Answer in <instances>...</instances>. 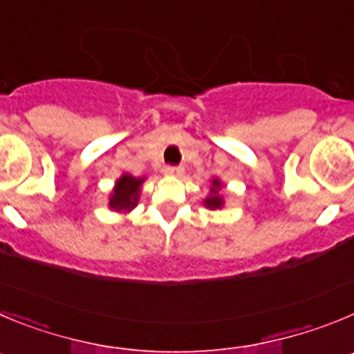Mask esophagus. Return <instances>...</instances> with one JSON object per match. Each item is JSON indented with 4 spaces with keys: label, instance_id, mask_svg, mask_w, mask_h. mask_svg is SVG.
<instances>
[{
    "label": "esophagus",
    "instance_id": "esophagus-1",
    "mask_svg": "<svg viewBox=\"0 0 354 354\" xmlns=\"http://www.w3.org/2000/svg\"><path fill=\"white\" fill-rule=\"evenodd\" d=\"M165 174H167V175H180V174H183V167H177V165H168V167H165Z\"/></svg>",
    "mask_w": 354,
    "mask_h": 354
}]
</instances>
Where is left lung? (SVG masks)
<instances>
[{
    "label": "left lung",
    "mask_w": 354,
    "mask_h": 354,
    "mask_svg": "<svg viewBox=\"0 0 354 354\" xmlns=\"http://www.w3.org/2000/svg\"><path fill=\"white\" fill-rule=\"evenodd\" d=\"M205 205L210 207V209H219L223 205V198L219 196V183L214 180L212 189H210V196L205 200Z\"/></svg>",
    "instance_id": "8db88e82"
}]
</instances>
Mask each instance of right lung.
Returning <instances> with one entry per match:
<instances>
[{
	"instance_id": "1",
	"label": "right lung",
	"mask_w": 354,
	"mask_h": 354,
	"mask_svg": "<svg viewBox=\"0 0 354 354\" xmlns=\"http://www.w3.org/2000/svg\"><path fill=\"white\" fill-rule=\"evenodd\" d=\"M144 179H137L131 175H122L115 184L112 198H110V207L115 210H129L137 205L138 191Z\"/></svg>"
}]
</instances>
